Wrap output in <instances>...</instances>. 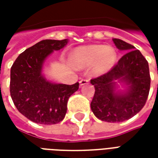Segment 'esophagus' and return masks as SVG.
Wrapping results in <instances>:
<instances>
[{"instance_id":"1","label":"esophagus","mask_w":158,"mask_h":158,"mask_svg":"<svg viewBox=\"0 0 158 158\" xmlns=\"http://www.w3.org/2000/svg\"><path fill=\"white\" fill-rule=\"evenodd\" d=\"M79 84H80V86L83 85H88L89 84V80L88 79H81L80 81H79Z\"/></svg>"}]
</instances>
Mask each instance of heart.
I'll return each instance as SVG.
<instances>
[{"mask_svg": "<svg viewBox=\"0 0 158 158\" xmlns=\"http://www.w3.org/2000/svg\"><path fill=\"white\" fill-rule=\"evenodd\" d=\"M72 60L79 67L93 65L95 73L102 74L113 69L117 60V52L109 45H83L73 51Z\"/></svg>", "mask_w": 158, "mask_h": 158, "instance_id": "heart-1", "label": "heart"}]
</instances>
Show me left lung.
I'll list each match as a JSON object with an SVG mask.
<instances>
[{
  "instance_id": "left-lung-1",
  "label": "left lung",
  "mask_w": 158,
  "mask_h": 158,
  "mask_svg": "<svg viewBox=\"0 0 158 158\" xmlns=\"http://www.w3.org/2000/svg\"><path fill=\"white\" fill-rule=\"evenodd\" d=\"M120 51L127 52L109 72L92 79L95 95L90 107L97 118L118 123L131 118L142 109L149 95V65L139 50L122 40L113 39ZM125 86L117 89V82Z\"/></svg>"
}]
</instances>
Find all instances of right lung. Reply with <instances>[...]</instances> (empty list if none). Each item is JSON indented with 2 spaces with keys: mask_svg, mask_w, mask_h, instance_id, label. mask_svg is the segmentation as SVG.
I'll use <instances>...</instances> for the list:
<instances>
[{
  "mask_svg": "<svg viewBox=\"0 0 158 158\" xmlns=\"http://www.w3.org/2000/svg\"><path fill=\"white\" fill-rule=\"evenodd\" d=\"M69 40H44L26 49L11 68L10 93L19 113L40 124H56L67 113V103L79 82L69 85L49 81L42 74L47 56L65 46Z\"/></svg>",
  "mask_w": 158,
  "mask_h": 158,
  "instance_id": "right-lung-1",
  "label": "right lung"
}]
</instances>
